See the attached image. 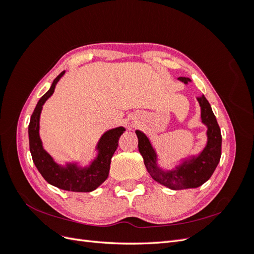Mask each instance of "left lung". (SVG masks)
Wrapping results in <instances>:
<instances>
[{"label": "left lung", "mask_w": 254, "mask_h": 254, "mask_svg": "<svg viewBox=\"0 0 254 254\" xmlns=\"http://www.w3.org/2000/svg\"><path fill=\"white\" fill-rule=\"evenodd\" d=\"M178 80L189 84L191 80L188 77H179ZM200 106L201 123L206 127V144L197 155L182 158L171 170H164L158 163V153L141 130H135L139 139V151L144 159L146 170L150 176L162 186L171 190L196 189L211 178L217 167L221 156V133L211 105L202 94L197 97Z\"/></svg>", "instance_id": "1"}]
</instances>
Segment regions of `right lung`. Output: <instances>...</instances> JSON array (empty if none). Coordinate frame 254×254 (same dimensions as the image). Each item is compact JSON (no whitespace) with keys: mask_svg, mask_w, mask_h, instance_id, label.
Segmentation results:
<instances>
[{"mask_svg":"<svg viewBox=\"0 0 254 254\" xmlns=\"http://www.w3.org/2000/svg\"><path fill=\"white\" fill-rule=\"evenodd\" d=\"M64 73L65 71L61 72L54 79L50 90L39 99L30 117L28 125L29 150L37 170L52 186L64 190L89 193L96 190L108 178L111 158L119 146L120 136L126 129L120 126L104 132L95 146L96 157L86 166H81L76 161L65 162L64 165L55 162L53 157L44 149L40 139V114L44 103L53 95L57 82Z\"/></svg>","mask_w":254,"mask_h":254,"instance_id":"add662e5","label":"right lung"}]
</instances>
